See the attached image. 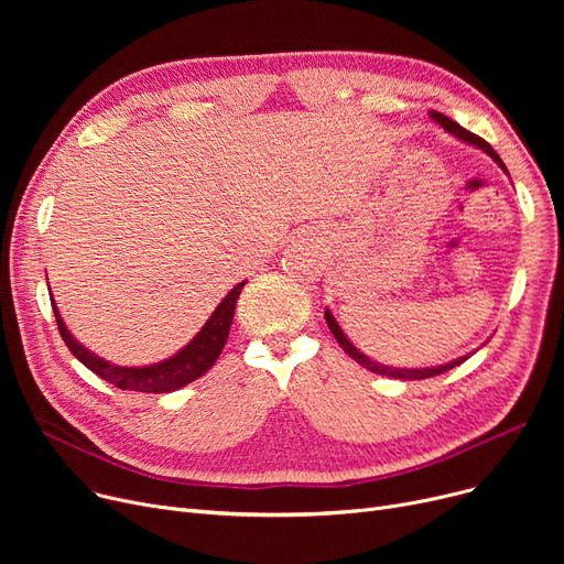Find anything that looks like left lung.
<instances>
[{
	"instance_id": "obj_1",
	"label": "left lung",
	"mask_w": 564,
	"mask_h": 564,
	"mask_svg": "<svg viewBox=\"0 0 564 564\" xmlns=\"http://www.w3.org/2000/svg\"><path fill=\"white\" fill-rule=\"evenodd\" d=\"M430 116H432V121L434 123H438L443 130H446L448 134H453V137H457V139H462L464 143H470V145H476V148H480V151H485L502 171L508 173V169H506V164H502V160L496 155V151L494 148L485 141V139H480L478 134H473V132H468V130H464L459 123H455L453 118H448V116H443V113H438V111H430ZM510 175V173H508ZM324 319H327V324H329V329H332V334H334V338L338 340V345L349 354V357L357 361L359 366H364V368H368L370 372H377V375H387V377H393V379H427V377H436V375H441V372H446V370H451V368H455V366H459V364H464L468 357H459V359H455V361H451V364H446V366H436V368H391V366H381V364H377V361H372V359H368L364 351H359L357 347H354L351 343H349V338L343 334V329L338 327V322H336V317L332 315V311L327 308L324 311Z\"/></svg>"
}]
</instances>
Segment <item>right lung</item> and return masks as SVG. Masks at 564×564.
<instances>
[{"mask_svg":"<svg viewBox=\"0 0 564 564\" xmlns=\"http://www.w3.org/2000/svg\"><path fill=\"white\" fill-rule=\"evenodd\" d=\"M245 283L247 281L237 283L226 294L221 304L210 315V319L203 324V329L189 340V345H185L181 351H175L171 359H164L153 366H143V368L113 366V364L96 357L94 351H88L68 332V327L64 324V317L58 315V308L52 300V294H50V300H52V311L56 317L58 334H62L64 343L73 351V357L79 359L88 370H94L100 379L113 383L116 389H123V391L171 393V391L187 387V383H192L194 379H198L200 375H205L215 366V361L219 359V354L228 340V332H230L232 315H235V304H237V297H240Z\"/></svg>","mask_w":564,"mask_h":564,"instance_id":"add662e5","label":"right lung"}]
</instances>
